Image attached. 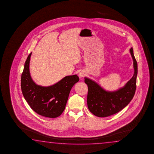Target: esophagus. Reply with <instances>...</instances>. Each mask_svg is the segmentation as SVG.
Listing matches in <instances>:
<instances>
[{
	"instance_id": "obj_1",
	"label": "esophagus",
	"mask_w": 154,
	"mask_h": 154,
	"mask_svg": "<svg viewBox=\"0 0 154 154\" xmlns=\"http://www.w3.org/2000/svg\"><path fill=\"white\" fill-rule=\"evenodd\" d=\"M79 76L80 78H83L86 75V74L84 72V71H81L80 73H79Z\"/></svg>"
}]
</instances>
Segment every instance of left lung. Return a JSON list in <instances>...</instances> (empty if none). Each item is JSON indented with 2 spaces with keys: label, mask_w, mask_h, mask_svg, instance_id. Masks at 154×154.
I'll return each mask as SVG.
<instances>
[{
  "label": "left lung",
  "mask_w": 154,
  "mask_h": 154,
  "mask_svg": "<svg viewBox=\"0 0 154 154\" xmlns=\"http://www.w3.org/2000/svg\"><path fill=\"white\" fill-rule=\"evenodd\" d=\"M129 52L133 59L134 73L133 77L122 87L114 91H108L94 80L87 77L84 78L88 88L87 100L88 108L97 117H108L119 112L133 99L136 88L137 63L132 47Z\"/></svg>",
  "instance_id": "obj_1"
}]
</instances>
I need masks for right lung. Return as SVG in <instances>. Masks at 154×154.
I'll return each mask as SVG.
<instances>
[{
  "mask_svg": "<svg viewBox=\"0 0 154 154\" xmlns=\"http://www.w3.org/2000/svg\"><path fill=\"white\" fill-rule=\"evenodd\" d=\"M32 53L25 63L21 78L23 97L29 106L39 115L50 118L59 116L65 108L73 86L79 81L77 75L66 76L57 83L42 86L34 82L29 72Z\"/></svg>",
  "mask_w": 154,
  "mask_h": 154,
  "instance_id": "obj_1",
  "label": "right lung"
}]
</instances>
